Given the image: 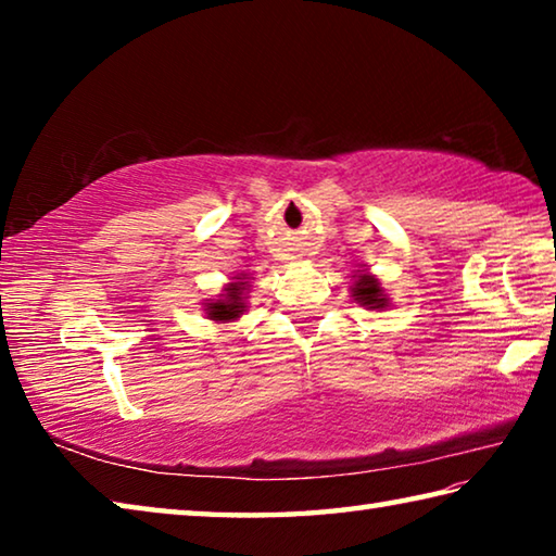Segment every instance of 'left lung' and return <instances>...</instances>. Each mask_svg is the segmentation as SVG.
<instances>
[{"instance_id":"obj_1","label":"left lung","mask_w":556,"mask_h":556,"mask_svg":"<svg viewBox=\"0 0 556 556\" xmlns=\"http://www.w3.org/2000/svg\"><path fill=\"white\" fill-rule=\"evenodd\" d=\"M351 291H353L357 304L368 306L370 312H382V308L390 304V299H388V294H384V289L380 287L378 277L368 275V271H363V275L353 281Z\"/></svg>"}]
</instances>
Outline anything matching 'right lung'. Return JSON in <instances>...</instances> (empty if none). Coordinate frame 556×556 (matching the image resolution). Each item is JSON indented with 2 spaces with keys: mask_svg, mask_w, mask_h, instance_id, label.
Segmentation results:
<instances>
[{
  "mask_svg": "<svg viewBox=\"0 0 556 556\" xmlns=\"http://www.w3.org/2000/svg\"><path fill=\"white\" fill-rule=\"evenodd\" d=\"M230 285H225L223 294L218 299H205V314H208L211 321L218 324H230L235 318H240L248 306H244V299H248L250 291V277L248 275H238L230 277Z\"/></svg>",
  "mask_w": 556,
  "mask_h": 556,
  "instance_id": "right-lung-1",
  "label": "right lung"
}]
</instances>
